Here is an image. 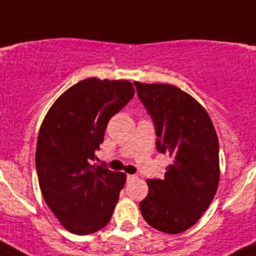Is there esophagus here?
Wrapping results in <instances>:
<instances>
[{
	"label": "esophagus",
	"instance_id": "34e87169",
	"mask_svg": "<svg viewBox=\"0 0 256 256\" xmlns=\"http://www.w3.org/2000/svg\"><path fill=\"white\" fill-rule=\"evenodd\" d=\"M138 179V176H131V174H128V182H132V180H136Z\"/></svg>",
	"mask_w": 256,
	"mask_h": 256
}]
</instances>
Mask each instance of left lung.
I'll use <instances>...</instances> for the list:
<instances>
[{
    "mask_svg": "<svg viewBox=\"0 0 256 256\" xmlns=\"http://www.w3.org/2000/svg\"><path fill=\"white\" fill-rule=\"evenodd\" d=\"M152 116L156 149L172 158L163 179H148L140 211L152 228L180 234L208 208L220 182L218 138L204 107L173 84L134 82Z\"/></svg>",
    "mask_w": 256,
    "mask_h": 256,
    "instance_id": "left-lung-1",
    "label": "left lung"
}]
</instances>
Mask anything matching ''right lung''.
Returning <instances> with one entry per match:
<instances>
[{"instance_id":"1","label":"right lung","mask_w":256,"mask_h":256,"mask_svg":"<svg viewBox=\"0 0 256 256\" xmlns=\"http://www.w3.org/2000/svg\"><path fill=\"white\" fill-rule=\"evenodd\" d=\"M135 94L128 80L87 78L62 93L45 114L35 163L45 204L76 235L101 230L111 220L126 174L90 164L110 118Z\"/></svg>"}]
</instances>
